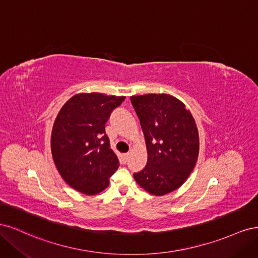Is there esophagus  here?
I'll use <instances>...</instances> for the list:
<instances>
[{"mask_svg": "<svg viewBox=\"0 0 258 258\" xmlns=\"http://www.w3.org/2000/svg\"><path fill=\"white\" fill-rule=\"evenodd\" d=\"M129 155H130L129 153H127V154H123V155H122V158H123V160H124V161H127V160H128V158H129Z\"/></svg>", "mask_w": 258, "mask_h": 258, "instance_id": "obj_1", "label": "esophagus"}]
</instances>
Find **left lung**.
<instances>
[{"instance_id":"obj_1","label":"left lung","mask_w":258,"mask_h":258,"mask_svg":"<svg viewBox=\"0 0 258 258\" xmlns=\"http://www.w3.org/2000/svg\"><path fill=\"white\" fill-rule=\"evenodd\" d=\"M143 130L147 163L136 182L154 196L181 187L190 175L199 155L196 121L185 104L167 93L130 97Z\"/></svg>"}]
</instances>
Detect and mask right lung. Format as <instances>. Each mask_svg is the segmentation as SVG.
Instances as JSON below:
<instances>
[{
    "instance_id": "obj_1",
    "label": "right lung",
    "mask_w": 258,
    "mask_h": 258,
    "mask_svg": "<svg viewBox=\"0 0 258 258\" xmlns=\"http://www.w3.org/2000/svg\"><path fill=\"white\" fill-rule=\"evenodd\" d=\"M124 99L82 92L59 111L51 131V155L59 174L73 189L97 195L110 184L119 161L110 147L105 122Z\"/></svg>"
}]
</instances>
